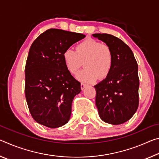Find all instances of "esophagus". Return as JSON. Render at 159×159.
Returning <instances> with one entry per match:
<instances>
[{
  "mask_svg": "<svg viewBox=\"0 0 159 159\" xmlns=\"http://www.w3.org/2000/svg\"><path fill=\"white\" fill-rule=\"evenodd\" d=\"M86 87V84H85V83H81V84H80V88H81V90H84L85 88Z\"/></svg>",
  "mask_w": 159,
  "mask_h": 159,
  "instance_id": "obj_1",
  "label": "esophagus"
}]
</instances>
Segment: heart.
I'll return each mask as SVG.
<instances>
[{
  "instance_id": "heart-1",
  "label": "heart",
  "mask_w": 159,
  "mask_h": 159,
  "mask_svg": "<svg viewBox=\"0 0 159 159\" xmlns=\"http://www.w3.org/2000/svg\"><path fill=\"white\" fill-rule=\"evenodd\" d=\"M66 69L71 74L78 73L83 62L85 66L77 74L78 80L84 83H94L109 76L113 66V52L108 45L94 39H87L78 44L76 51L67 48L63 52Z\"/></svg>"
}]
</instances>
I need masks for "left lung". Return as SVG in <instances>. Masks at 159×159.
<instances>
[{
  "label": "left lung",
  "mask_w": 159,
  "mask_h": 159,
  "mask_svg": "<svg viewBox=\"0 0 159 159\" xmlns=\"http://www.w3.org/2000/svg\"><path fill=\"white\" fill-rule=\"evenodd\" d=\"M93 36L111 48L114 57L109 76L95 85V104L99 117L109 124H122L130 119L138 108V63L133 51L122 40L107 34H94Z\"/></svg>",
  "instance_id": "left-lung-1"
}]
</instances>
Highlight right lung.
Masks as SVG:
<instances>
[{"mask_svg": "<svg viewBox=\"0 0 159 159\" xmlns=\"http://www.w3.org/2000/svg\"><path fill=\"white\" fill-rule=\"evenodd\" d=\"M84 34L50 29L33 42L25 66V96L31 116L55 128L69 121L80 83L66 69L63 52Z\"/></svg>", "mask_w": 159, "mask_h": 159, "instance_id": "1", "label": "right lung"}]
</instances>
